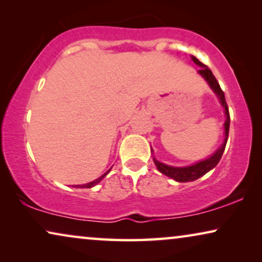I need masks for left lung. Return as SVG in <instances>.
I'll list each match as a JSON object with an SVG mask.
<instances>
[{"label":"left lung","instance_id":"obj_1","mask_svg":"<svg viewBox=\"0 0 262 262\" xmlns=\"http://www.w3.org/2000/svg\"><path fill=\"white\" fill-rule=\"evenodd\" d=\"M192 60L196 64V66H199L200 68H202L198 73L202 75L204 78H205V81L209 83L210 88L212 89L214 94H216L218 96V99H220L221 105L224 107L225 117H227V119H225V123H224L225 137H224V142H223V144H222L221 148L218 149L216 152L212 154L209 159L203 160V161H200V162H196L188 167H171V166H168V164L161 163L160 161H157L155 157H154V162H155L157 169H159L162 174L167 175V177H169L171 179H174V180L178 182L194 181V180H196V179H199L200 177H203V175H205L207 171H210L212 168L217 166L218 162H220L222 155H223L225 145H227L229 126H230V116H229V108H228L227 101H225L224 93L220 87V83H218L216 77L213 76L212 71H211L209 68L205 66V64H203L198 58H195L194 56H192Z\"/></svg>","mask_w":262,"mask_h":262}]
</instances>
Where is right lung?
Masks as SVG:
<instances>
[{
	"instance_id": "add662e5",
	"label": "right lung",
	"mask_w": 262,
	"mask_h": 262,
	"mask_svg": "<svg viewBox=\"0 0 262 262\" xmlns=\"http://www.w3.org/2000/svg\"><path fill=\"white\" fill-rule=\"evenodd\" d=\"M110 170H111V169H108V170H107L105 174H103V175H101V177H100V178H98V179H96V180H94V181H92V182H88V184H84V185H77V186H75V187H77V188H78V187H81V188H91V187H93V186H95L96 184H99V182H100V181H101V180H102V179H103V178H105V177H106V175L110 173Z\"/></svg>"
}]
</instances>
